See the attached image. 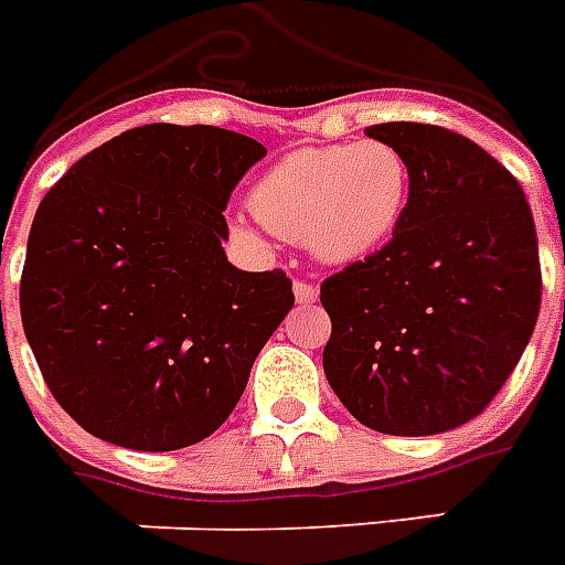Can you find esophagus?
I'll return each mask as SVG.
<instances>
[{
	"label": "esophagus",
	"instance_id": "obj_1",
	"mask_svg": "<svg viewBox=\"0 0 565 565\" xmlns=\"http://www.w3.org/2000/svg\"><path fill=\"white\" fill-rule=\"evenodd\" d=\"M294 296H296V302H302V305H315L317 299H320V290H317L315 284L296 281V284H294Z\"/></svg>",
	"mask_w": 565,
	"mask_h": 565
}]
</instances>
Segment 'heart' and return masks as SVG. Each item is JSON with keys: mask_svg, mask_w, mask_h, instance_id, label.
Listing matches in <instances>:
<instances>
[{"mask_svg": "<svg viewBox=\"0 0 565 565\" xmlns=\"http://www.w3.org/2000/svg\"><path fill=\"white\" fill-rule=\"evenodd\" d=\"M411 200V164L386 140L305 146L250 188L263 227L305 242L317 260L347 266L386 245Z\"/></svg>", "mask_w": 565, "mask_h": 565, "instance_id": "heart-1", "label": "heart"}]
</instances>
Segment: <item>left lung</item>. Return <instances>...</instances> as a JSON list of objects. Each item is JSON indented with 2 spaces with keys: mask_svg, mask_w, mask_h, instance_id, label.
<instances>
[{
  "mask_svg": "<svg viewBox=\"0 0 565 565\" xmlns=\"http://www.w3.org/2000/svg\"><path fill=\"white\" fill-rule=\"evenodd\" d=\"M365 134L407 158L411 200L386 248L320 287L326 380L374 431H452L491 404L533 335V212L518 179L461 134L419 122Z\"/></svg>",
  "mask_w": 565,
  "mask_h": 565,
  "instance_id": "obj_1",
  "label": "left lung"
}]
</instances>
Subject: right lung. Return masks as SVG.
I'll return each instance as SVG.
<instances>
[{"mask_svg": "<svg viewBox=\"0 0 565 565\" xmlns=\"http://www.w3.org/2000/svg\"><path fill=\"white\" fill-rule=\"evenodd\" d=\"M266 154L215 125H143L83 154L41 200L23 332L81 428L137 452L218 431L294 308L281 269L227 260L230 191Z\"/></svg>", "mask_w": 565, "mask_h": 565, "instance_id": "1", "label": "right lung"}]
</instances>
